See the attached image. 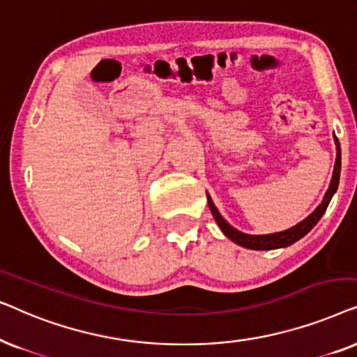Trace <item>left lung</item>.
I'll list each match as a JSON object with an SVG mask.
<instances>
[{"mask_svg": "<svg viewBox=\"0 0 357 357\" xmlns=\"http://www.w3.org/2000/svg\"><path fill=\"white\" fill-rule=\"evenodd\" d=\"M335 144H336V160H335L333 177H331L330 187H328V190H326L324 199H321V203L315 208V211L310 213L309 216L304 219V221H301L299 224H296V226L286 229V231L275 232V234H265V236H252V234L237 231L236 227H232L231 224H229L226 219L221 216V213H219L218 208L214 206L209 193H206L209 209H211L214 221L218 222V226L222 231L224 236H226L227 238H231V241L234 243H237V245L250 248V250H275V248L289 247L294 242L299 241V238L304 237L305 234H309L312 229H314L315 224L320 221V218L324 216L326 208H328V204L331 202V198H333L336 190H338L340 172H341V149H340V143H338V139H336V136H335Z\"/></svg>", "mask_w": 357, "mask_h": 357, "instance_id": "8db88e82", "label": "left lung"}]
</instances>
